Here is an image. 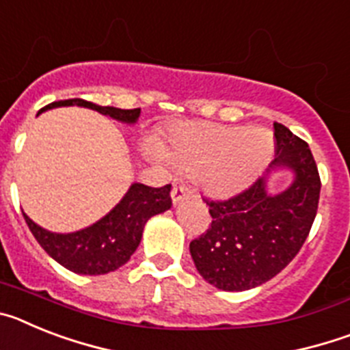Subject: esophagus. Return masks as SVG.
Listing matches in <instances>:
<instances>
[{
    "label": "esophagus",
    "instance_id": "obj_1",
    "mask_svg": "<svg viewBox=\"0 0 350 350\" xmlns=\"http://www.w3.org/2000/svg\"><path fill=\"white\" fill-rule=\"evenodd\" d=\"M189 193V187L187 185H173L172 187V200L173 203H178L182 200V198L185 196V194Z\"/></svg>",
    "mask_w": 350,
    "mask_h": 350
}]
</instances>
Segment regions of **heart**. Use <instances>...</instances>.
<instances>
[{
  "mask_svg": "<svg viewBox=\"0 0 350 350\" xmlns=\"http://www.w3.org/2000/svg\"><path fill=\"white\" fill-rule=\"evenodd\" d=\"M273 147V135L265 128L242 129L205 120L175 126L168 135V150L156 140L145 144L148 156L194 173L213 196L245 189L270 163Z\"/></svg>",
  "mask_w": 350,
  "mask_h": 350,
  "instance_id": "heart-1",
  "label": "heart"
}]
</instances>
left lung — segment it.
I'll return each instance as SVG.
<instances>
[{"instance_id": "8db88e82", "label": "left lung", "mask_w": 350, "mask_h": 350, "mask_svg": "<svg viewBox=\"0 0 350 350\" xmlns=\"http://www.w3.org/2000/svg\"><path fill=\"white\" fill-rule=\"evenodd\" d=\"M273 138L270 170L295 172L284 193L268 194L262 177L228 200L203 198L212 224L189 250L200 275L217 289L247 291L273 279L295 259L314 224L321 177L308 144L279 122Z\"/></svg>"}]
</instances>
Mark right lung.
I'll return each instance as SVG.
<instances>
[{
    "instance_id": "add662e5",
    "label": "right lung",
    "mask_w": 350,
    "mask_h": 350,
    "mask_svg": "<svg viewBox=\"0 0 350 350\" xmlns=\"http://www.w3.org/2000/svg\"><path fill=\"white\" fill-rule=\"evenodd\" d=\"M70 105L91 108L103 116H110L112 119L129 124H133L140 116V108L120 110L113 107H100L80 98L54 101L42 110L70 107ZM170 191H172L170 184L163 187L133 184L112 212L107 213L96 224L77 233H51L35 224L26 213L24 219L42 249L64 268L82 275H103L117 270L129 261L133 252L140 245L145 222L156 213L165 212L172 206Z\"/></svg>"
}]
</instances>
